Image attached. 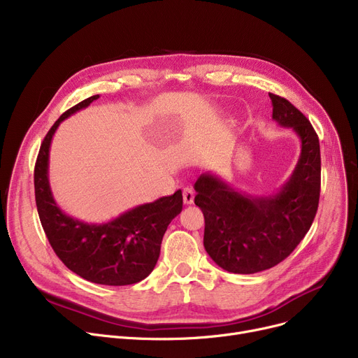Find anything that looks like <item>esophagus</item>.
Wrapping results in <instances>:
<instances>
[{
	"mask_svg": "<svg viewBox=\"0 0 358 358\" xmlns=\"http://www.w3.org/2000/svg\"><path fill=\"white\" fill-rule=\"evenodd\" d=\"M182 199H184L185 204H192L194 201V190H193V187H189V185L184 187Z\"/></svg>",
	"mask_w": 358,
	"mask_h": 358,
	"instance_id": "34e87169",
	"label": "esophagus"
}]
</instances>
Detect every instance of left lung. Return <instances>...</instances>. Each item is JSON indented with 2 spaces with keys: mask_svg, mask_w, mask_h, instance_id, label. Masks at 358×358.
Masks as SVG:
<instances>
[{
  "mask_svg": "<svg viewBox=\"0 0 358 358\" xmlns=\"http://www.w3.org/2000/svg\"><path fill=\"white\" fill-rule=\"evenodd\" d=\"M268 96L273 119L294 130L302 148L280 192L245 194L210 173L194 184V203L204 215V248L219 267L235 274L264 271L287 258L310 229L319 204L321 149L316 131L290 101Z\"/></svg>",
  "mask_w": 358,
  "mask_h": 358,
  "instance_id": "8db88e82",
  "label": "left lung"
}]
</instances>
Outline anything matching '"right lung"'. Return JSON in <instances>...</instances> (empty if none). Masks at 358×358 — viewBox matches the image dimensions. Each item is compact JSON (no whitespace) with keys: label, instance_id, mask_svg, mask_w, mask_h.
<instances>
[{"label":"right lung","instance_id":"right-lung-1","mask_svg":"<svg viewBox=\"0 0 358 358\" xmlns=\"http://www.w3.org/2000/svg\"><path fill=\"white\" fill-rule=\"evenodd\" d=\"M92 96L66 110L45 136L34 165V196L43 231L64 264L91 283L135 285L154 270L162 236L182 209L181 190L122 213L106 223H87L66 215L56 204L49 185V149L58 126L88 107Z\"/></svg>","mask_w":358,"mask_h":358}]
</instances>
